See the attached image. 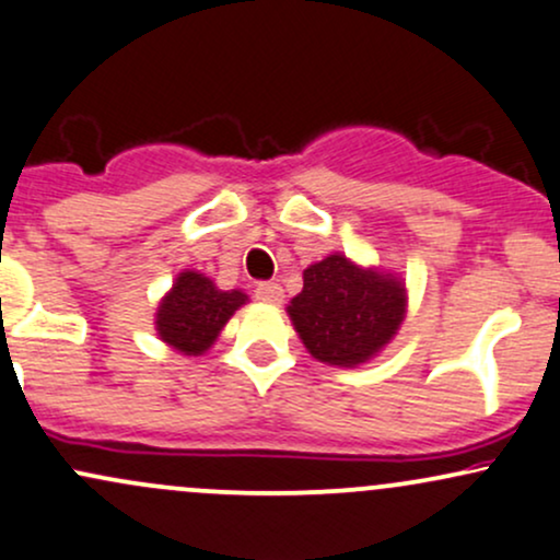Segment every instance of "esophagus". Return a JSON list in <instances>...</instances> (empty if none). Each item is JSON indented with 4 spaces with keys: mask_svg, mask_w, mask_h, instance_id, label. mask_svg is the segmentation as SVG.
Returning a JSON list of instances; mask_svg holds the SVG:
<instances>
[{
    "mask_svg": "<svg viewBox=\"0 0 560 560\" xmlns=\"http://www.w3.org/2000/svg\"><path fill=\"white\" fill-rule=\"evenodd\" d=\"M255 298L260 302H268V305H279L284 300V289H281V284H276V281H260L255 287Z\"/></svg>",
    "mask_w": 560,
    "mask_h": 560,
    "instance_id": "esophagus-1",
    "label": "esophagus"
}]
</instances>
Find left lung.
I'll list each match as a JSON object with an SVG mask.
<instances>
[{
    "instance_id": "left-lung-1",
    "label": "left lung",
    "mask_w": 560,
    "mask_h": 560,
    "mask_svg": "<svg viewBox=\"0 0 560 560\" xmlns=\"http://www.w3.org/2000/svg\"><path fill=\"white\" fill-rule=\"evenodd\" d=\"M405 284L397 276L334 253L302 273V292L287 313L302 345L320 363L355 369L395 337L405 318Z\"/></svg>"
}]
</instances>
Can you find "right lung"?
<instances>
[{"label": "right lung", "mask_w": 560, "mask_h": 560, "mask_svg": "<svg viewBox=\"0 0 560 560\" xmlns=\"http://www.w3.org/2000/svg\"><path fill=\"white\" fill-rule=\"evenodd\" d=\"M244 302L247 294L240 289L223 292L205 273L184 271L176 276L171 292L160 300L155 329L173 350L184 355H202Z\"/></svg>", "instance_id": "right-lung-1"}]
</instances>
